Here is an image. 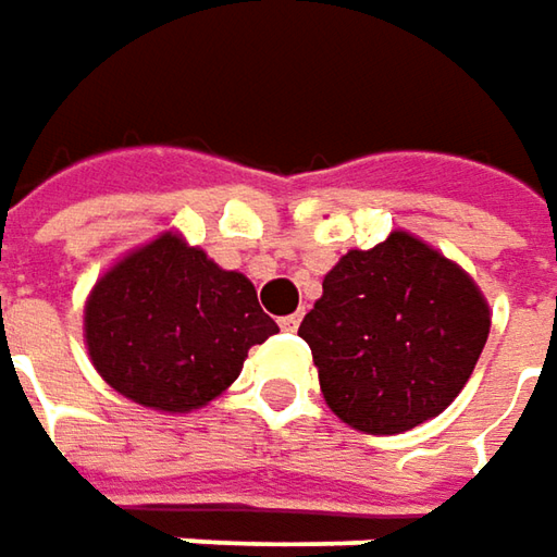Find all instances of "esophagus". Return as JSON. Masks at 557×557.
<instances>
[{
  "instance_id": "esophagus-1",
  "label": "esophagus",
  "mask_w": 557,
  "mask_h": 557,
  "mask_svg": "<svg viewBox=\"0 0 557 557\" xmlns=\"http://www.w3.org/2000/svg\"><path fill=\"white\" fill-rule=\"evenodd\" d=\"M278 325L285 329V332H297V325H300V313H292V317H282Z\"/></svg>"
}]
</instances>
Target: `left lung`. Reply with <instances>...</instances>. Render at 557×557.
Listing matches in <instances>:
<instances>
[{
	"label": "left lung",
	"mask_w": 557,
	"mask_h": 557,
	"mask_svg": "<svg viewBox=\"0 0 557 557\" xmlns=\"http://www.w3.org/2000/svg\"><path fill=\"white\" fill-rule=\"evenodd\" d=\"M297 335L325 404L354 430L395 435L458 398L486 345L488 307L463 269L395 232L338 260Z\"/></svg>",
	"instance_id": "8db88e82"
}]
</instances>
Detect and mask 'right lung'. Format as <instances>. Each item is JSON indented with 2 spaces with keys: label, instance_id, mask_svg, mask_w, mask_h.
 Returning a JSON list of instances; mask_svg holds the SVG:
<instances>
[{
  "label": "right lung",
  "instance_id": "obj_1",
  "mask_svg": "<svg viewBox=\"0 0 557 557\" xmlns=\"http://www.w3.org/2000/svg\"><path fill=\"white\" fill-rule=\"evenodd\" d=\"M84 329L94 367L115 392L172 413L222 395L247 350L278 332L240 272L219 269L175 235L99 278Z\"/></svg>",
  "mask_w": 557,
  "mask_h": 557
}]
</instances>
